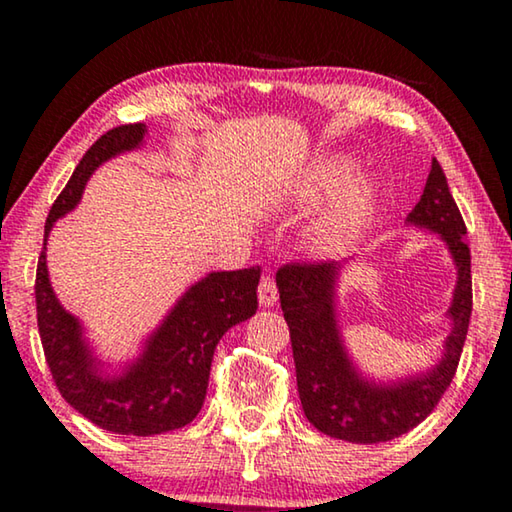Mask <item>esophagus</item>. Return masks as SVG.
Listing matches in <instances>:
<instances>
[{"label":"esophagus","mask_w":512,"mask_h":512,"mask_svg":"<svg viewBox=\"0 0 512 512\" xmlns=\"http://www.w3.org/2000/svg\"><path fill=\"white\" fill-rule=\"evenodd\" d=\"M279 291H277V282L272 279L268 272L261 277V284H258V300H261L263 307H272L277 303Z\"/></svg>","instance_id":"34e87169"}]
</instances>
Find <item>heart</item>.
I'll return each instance as SVG.
<instances>
[{"label":"heart","mask_w":512,"mask_h":512,"mask_svg":"<svg viewBox=\"0 0 512 512\" xmlns=\"http://www.w3.org/2000/svg\"><path fill=\"white\" fill-rule=\"evenodd\" d=\"M349 172V165L340 158H324L307 172L300 188L303 198L317 200L333 193ZM370 205H373V191L366 181L349 184L335 205L328 209V214L319 223V240L328 249H338L347 244L352 237L359 235V230L366 226Z\"/></svg>","instance_id":"obj_1"}]
</instances>
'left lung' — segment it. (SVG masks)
I'll list each match as a JSON object with an SVG mask.
<instances>
[{
  "label": "left lung",
  "mask_w": 512,
  "mask_h": 512,
  "mask_svg": "<svg viewBox=\"0 0 512 512\" xmlns=\"http://www.w3.org/2000/svg\"><path fill=\"white\" fill-rule=\"evenodd\" d=\"M408 221L443 235L459 268L450 307L454 328L445 342V356L431 373L415 380L377 387L356 375L335 328L333 284L338 265L331 261H293L277 270L300 403L314 429L331 438L373 445L403 436L431 415L459 368L473 312L471 249L466 242V223L436 158L422 200L412 209Z\"/></svg>",
  "instance_id": "obj_1"
}]
</instances>
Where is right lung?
Returning <instances> with one entry per match:
<instances>
[{
    "mask_svg": "<svg viewBox=\"0 0 512 512\" xmlns=\"http://www.w3.org/2000/svg\"><path fill=\"white\" fill-rule=\"evenodd\" d=\"M142 123L118 125L97 139L76 165L48 212L44 249L37 263L34 298L41 347L62 398L104 431L123 436H156L193 422L205 403L214 349L230 326L249 319L258 307L261 268L212 272L188 289L165 324L149 340L142 359L123 377L104 380L83 345L81 326L53 296L46 270V237L55 219L81 200L93 170L142 142Z\"/></svg>",
    "mask_w": 512,
    "mask_h": 512,
    "instance_id": "1",
    "label": "right lung"
}]
</instances>
